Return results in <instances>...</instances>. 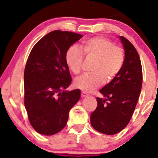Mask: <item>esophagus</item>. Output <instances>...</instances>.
I'll use <instances>...</instances> for the list:
<instances>
[{
  "mask_svg": "<svg viewBox=\"0 0 158 158\" xmlns=\"http://www.w3.org/2000/svg\"><path fill=\"white\" fill-rule=\"evenodd\" d=\"M81 97H82V98L86 97H88V94H87L86 93H85V92L82 91V92H81Z\"/></svg>",
  "mask_w": 158,
  "mask_h": 158,
  "instance_id": "34e87169",
  "label": "esophagus"
}]
</instances>
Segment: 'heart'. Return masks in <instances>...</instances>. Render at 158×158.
Returning <instances> with one entry per match:
<instances>
[{
  "label": "heart",
  "mask_w": 158,
  "mask_h": 158,
  "mask_svg": "<svg viewBox=\"0 0 158 158\" xmlns=\"http://www.w3.org/2000/svg\"><path fill=\"white\" fill-rule=\"evenodd\" d=\"M82 50L86 56L97 59L93 68L94 73L84 74L73 81L74 86L83 91H94L104 84L106 79L110 81L117 77L123 68V50L106 38L98 36L83 41ZM83 59L82 51L76 45L70 46L65 52V62L74 74L80 73Z\"/></svg>",
  "instance_id": "1"
}]
</instances>
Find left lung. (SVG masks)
I'll use <instances>...</instances> for the list:
<instances>
[{"label": "left lung", "mask_w": 158, "mask_h": 158, "mask_svg": "<svg viewBox=\"0 0 158 158\" xmlns=\"http://www.w3.org/2000/svg\"><path fill=\"white\" fill-rule=\"evenodd\" d=\"M119 38L125 51L123 68L99 90L103 97H97V107L90 118L94 129L108 135L119 133L127 126L142 88V65L138 53L128 40L123 36Z\"/></svg>", "instance_id": "1"}]
</instances>
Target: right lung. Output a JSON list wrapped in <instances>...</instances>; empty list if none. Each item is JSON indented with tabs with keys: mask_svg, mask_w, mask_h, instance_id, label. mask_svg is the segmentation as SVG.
I'll use <instances>...</instances> for the list:
<instances>
[{
	"mask_svg": "<svg viewBox=\"0 0 158 158\" xmlns=\"http://www.w3.org/2000/svg\"><path fill=\"white\" fill-rule=\"evenodd\" d=\"M54 30L32 49L24 70V106L32 128L43 135L62 130L69 111L79 100L81 90H66L72 79L65 62L67 50L82 37Z\"/></svg>",
	"mask_w": 158,
	"mask_h": 158,
	"instance_id": "right-lung-1",
	"label": "right lung"
}]
</instances>
